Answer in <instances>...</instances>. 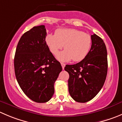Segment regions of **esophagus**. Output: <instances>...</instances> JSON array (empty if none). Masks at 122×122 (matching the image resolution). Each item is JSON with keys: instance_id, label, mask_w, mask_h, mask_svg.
I'll use <instances>...</instances> for the list:
<instances>
[{"instance_id": "obj_1", "label": "esophagus", "mask_w": 122, "mask_h": 122, "mask_svg": "<svg viewBox=\"0 0 122 122\" xmlns=\"http://www.w3.org/2000/svg\"><path fill=\"white\" fill-rule=\"evenodd\" d=\"M61 66H62V69L64 70V67H65V66H66V64H65L64 63H62V62H61Z\"/></svg>"}]
</instances>
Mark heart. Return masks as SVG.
<instances>
[{"mask_svg": "<svg viewBox=\"0 0 122 122\" xmlns=\"http://www.w3.org/2000/svg\"><path fill=\"white\" fill-rule=\"evenodd\" d=\"M45 42L51 52L56 55L63 48L65 50L57 55L59 61L68 62L73 60L78 62L83 60L89 52L92 37L89 34L73 28H60L55 35L48 34Z\"/></svg>", "mask_w": 122, "mask_h": 122, "instance_id": "heart-1", "label": "heart"}]
</instances>
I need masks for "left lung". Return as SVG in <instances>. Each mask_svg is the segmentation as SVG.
Returning <instances> with one entry per match:
<instances>
[{
  "mask_svg": "<svg viewBox=\"0 0 122 122\" xmlns=\"http://www.w3.org/2000/svg\"><path fill=\"white\" fill-rule=\"evenodd\" d=\"M87 56L80 62L66 65L69 74L70 95L78 102H86L94 98L104 84L107 74V52L103 40L94 34Z\"/></svg>",
  "mask_w": 122,
  "mask_h": 122,
  "instance_id": "obj_1",
  "label": "left lung"
}]
</instances>
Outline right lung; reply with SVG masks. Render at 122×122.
Segmentation results:
<instances>
[{"label": "right lung", "mask_w": 122, "mask_h": 122, "mask_svg": "<svg viewBox=\"0 0 122 122\" xmlns=\"http://www.w3.org/2000/svg\"><path fill=\"white\" fill-rule=\"evenodd\" d=\"M45 25L33 27L21 36L14 57L16 80L25 94L39 103L48 102L62 67L45 42Z\"/></svg>", "instance_id": "add662e5"}]
</instances>
